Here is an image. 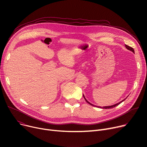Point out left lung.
I'll return each instance as SVG.
<instances>
[{"instance_id": "1", "label": "left lung", "mask_w": 147, "mask_h": 147, "mask_svg": "<svg viewBox=\"0 0 147 147\" xmlns=\"http://www.w3.org/2000/svg\"><path fill=\"white\" fill-rule=\"evenodd\" d=\"M125 46H126V48L128 49V50H130V51H131L132 52H133L134 53H135V51H134V49L132 48V47H130V46H127V45H125ZM83 97H84V99H85V101L89 104H90V105H92V106H94V107H98V108H101V109H112V108H114V107H116V106H117L118 105H119L120 103H121L123 101H124L126 99H123V101H120V102H119V103H117V104H114V105H111V106H106V107H99V106H96V105H93L92 104H91V103H90L89 101H88L87 100H86V99L85 98V97H84V95H83Z\"/></svg>"}]
</instances>
